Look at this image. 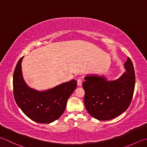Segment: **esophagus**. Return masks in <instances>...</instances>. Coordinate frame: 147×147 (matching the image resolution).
Instances as JSON below:
<instances>
[{
  "instance_id": "esophagus-1",
  "label": "esophagus",
  "mask_w": 147,
  "mask_h": 147,
  "mask_svg": "<svg viewBox=\"0 0 147 147\" xmlns=\"http://www.w3.org/2000/svg\"><path fill=\"white\" fill-rule=\"evenodd\" d=\"M77 85L78 86H81L82 85V81L81 79H78L77 81Z\"/></svg>"
}]
</instances>
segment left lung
Here are the masks:
<instances>
[{"label": "left lung", "mask_w": 147, "mask_h": 147, "mask_svg": "<svg viewBox=\"0 0 147 147\" xmlns=\"http://www.w3.org/2000/svg\"><path fill=\"white\" fill-rule=\"evenodd\" d=\"M124 65L126 71L114 80H109L98 74H87L84 78V102L93 117L100 121L111 120L128 108L135 89V74L129 57Z\"/></svg>", "instance_id": "8db88e82"}]
</instances>
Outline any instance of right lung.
<instances>
[{
  "instance_id": "obj_1",
  "label": "right lung",
  "mask_w": 147,
  "mask_h": 147,
  "mask_svg": "<svg viewBox=\"0 0 147 147\" xmlns=\"http://www.w3.org/2000/svg\"><path fill=\"white\" fill-rule=\"evenodd\" d=\"M18 62L13 76V92L18 107L27 117L36 123L47 124L57 120L66 107L67 101L74 90L77 82L72 80L45 90L31 88L24 81L21 62Z\"/></svg>"
}]
</instances>
